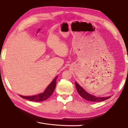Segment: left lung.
I'll use <instances>...</instances> for the list:
<instances>
[{
    "label": "left lung",
    "mask_w": 128,
    "mask_h": 128,
    "mask_svg": "<svg viewBox=\"0 0 128 128\" xmlns=\"http://www.w3.org/2000/svg\"><path fill=\"white\" fill-rule=\"evenodd\" d=\"M75 86H76V88L78 94H79L80 96L82 98H83L84 99H85L87 100H88V101L101 102L110 98L111 97V96L96 97L93 94H90L88 93V92L84 89L83 88H82V87H81L80 85H78L76 82H75Z\"/></svg>",
    "instance_id": "left-lung-1"
}]
</instances>
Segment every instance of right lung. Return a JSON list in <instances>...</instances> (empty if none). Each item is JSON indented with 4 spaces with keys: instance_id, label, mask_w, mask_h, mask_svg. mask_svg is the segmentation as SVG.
Listing matches in <instances>:
<instances>
[{
    "instance_id": "1",
    "label": "right lung",
    "mask_w": 128,
    "mask_h": 128,
    "mask_svg": "<svg viewBox=\"0 0 128 128\" xmlns=\"http://www.w3.org/2000/svg\"><path fill=\"white\" fill-rule=\"evenodd\" d=\"M58 75L56 76V78H54L50 85L47 86V88L45 89L44 91L42 92V93H40L36 95H34V96H21V95H19V96L23 98L34 102H42L43 101V100L48 99V98H50L51 96V95L53 94L54 90H55L56 82V78H58Z\"/></svg>"
}]
</instances>
